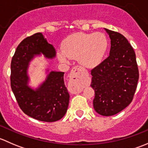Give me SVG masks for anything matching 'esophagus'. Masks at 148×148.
Here are the masks:
<instances>
[{"mask_svg":"<svg viewBox=\"0 0 148 148\" xmlns=\"http://www.w3.org/2000/svg\"><path fill=\"white\" fill-rule=\"evenodd\" d=\"M85 71L82 67L77 66L72 69L70 74L69 91L71 93L78 94L83 89V79L85 77Z\"/></svg>","mask_w":148,"mask_h":148,"instance_id":"esophagus-1","label":"esophagus"}]
</instances>
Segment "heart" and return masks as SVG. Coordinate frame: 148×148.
I'll list each match as a JSON object with an SVG mask.
<instances>
[{
    "label": "heart",
    "mask_w": 148,
    "mask_h": 148,
    "mask_svg": "<svg viewBox=\"0 0 148 148\" xmlns=\"http://www.w3.org/2000/svg\"><path fill=\"white\" fill-rule=\"evenodd\" d=\"M108 47L105 36L102 33H76L63 41L62 50L58 51V58L62 62L77 59L86 68H95L102 62Z\"/></svg>",
    "instance_id": "obj_1"
}]
</instances>
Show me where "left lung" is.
<instances>
[{"label":"left lung","mask_w":148,"mask_h":148,"mask_svg":"<svg viewBox=\"0 0 148 148\" xmlns=\"http://www.w3.org/2000/svg\"><path fill=\"white\" fill-rule=\"evenodd\" d=\"M110 38V55L92 70L93 106L102 116H112L126 108L133 99L139 79L134 49L120 33L104 28Z\"/></svg>","instance_id":"8db88e82"}]
</instances>
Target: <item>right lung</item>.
Here are the masks:
<instances>
[{
  "label": "right lung",
  "instance_id": "1",
  "mask_svg": "<svg viewBox=\"0 0 148 148\" xmlns=\"http://www.w3.org/2000/svg\"><path fill=\"white\" fill-rule=\"evenodd\" d=\"M53 59L56 52L42 33L27 37L20 43L12 58L10 85L22 111L31 117L43 122L59 120L65 115L69 102V94L65 86L64 72L49 71L36 87L29 85L28 67L36 56Z\"/></svg>",
  "mask_w": 148,
  "mask_h": 148
}]
</instances>
